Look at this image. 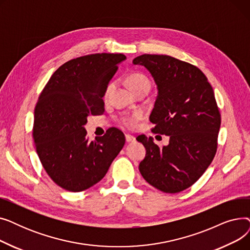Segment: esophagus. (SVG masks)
I'll list each match as a JSON object with an SVG mask.
<instances>
[{
    "label": "esophagus",
    "mask_w": 250,
    "mask_h": 250,
    "mask_svg": "<svg viewBox=\"0 0 250 250\" xmlns=\"http://www.w3.org/2000/svg\"><path fill=\"white\" fill-rule=\"evenodd\" d=\"M125 141H126V143H133V142L136 141V139H135V137L126 134V135H125Z\"/></svg>",
    "instance_id": "obj_1"
}]
</instances>
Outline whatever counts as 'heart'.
<instances>
[{
  "label": "heart",
  "instance_id": "obj_1",
  "mask_svg": "<svg viewBox=\"0 0 250 250\" xmlns=\"http://www.w3.org/2000/svg\"><path fill=\"white\" fill-rule=\"evenodd\" d=\"M127 83H128V86L129 88L132 89L133 92L139 90V89H142V88H150V82L148 80V78L143 75V74H140V73H136V74H132L128 79H127ZM113 85L112 83H110L106 89H105V92H104V98H106L108 96V94L110 93V91L112 89ZM142 120V113L140 112H135L133 114H130L126 117L124 118V124L125 125H126L127 127H130L133 128L137 125V124L139 123V121Z\"/></svg>",
  "mask_w": 250,
  "mask_h": 250
}]
</instances>
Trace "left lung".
Segmentation results:
<instances>
[{
	"instance_id": "left-lung-1",
	"label": "left lung",
	"mask_w": 250,
	"mask_h": 250,
	"mask_svg": "<svg viewBox=\"0 0 250 250\" xmlns=\"http://www.w3.org/2000/svg\"><path fill=\"white\" fill-rule=\"evenodd\" d=\"M158 89L150 122L152 132L169 136L159 147L153 138H137L146 148L139 169L151 186L175 193L191 187L212 163L217 152L221 114L213 88L195 65L165 55H142Z\"/></svg>"
}]
</instances>
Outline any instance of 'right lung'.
Wrapping results in <instances>:
<instances>
[{"label": "right lung", "instance_id": "obj_1", "mask_svg": "<svg viewBox=\"0 0 250 250\" xmlns=\"http://www.w3.org/2000/svg\"><path fill=\"white\" fill-rule=\"evenodd\" d=\"M123 54H94L73 59L52 74L34 109L33 140L48 176L62 188L77 192L99 182L125 138L110 127L89 141L88 115L104 112V96Z\"/></svg>", "mask_w": 250, "mask_h": 250}]
</instances>
